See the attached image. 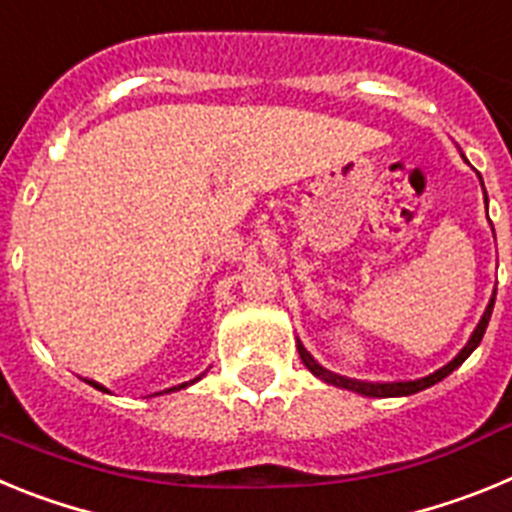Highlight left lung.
I'll list each match as a JSON object with an SVG mask.
<instances>
[{
  "label": "left lung",
  "mask_w": 512,
  "mask_h": 512,
  "mask_svg": "<svg viewBox=\"0 0 512 512\" xmlns=\"http://www.w3.org/2000/svg\"><path fill=\"white\" fill-rule=\"evenodd\" d=\"M492 307H495V292H492L490 305L485 307V312H482V318H479L477 328L472 330V336H469V341L464 343V348H461L459 354H456L446 366L436 369L433 374H428V377H423V379H413V382H359V379L338 377V374L328 372L325 366H320L318 361L312 359L310 351L302 346V341H297V351H300L302 364H305L307 369L315 374V377L323 379V382H328V384H333V387L351 390V392H356V395H364V397H408V395H415V392H420V390H428V387H433V384H438L441 379L449 377L454 369H459V366L469 359V354H472L474 348L479 346V341H482V336H485L487 323H490V315H492Z\"/></svg>",
  "instance_id": "1"
}]
</instances>
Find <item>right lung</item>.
Returning <instances> with one entry per match:
<instances>
[{
    "instance_id": "obj_1",
    "label": "right lung",
    "mask_w": 512,
    "mask_h": 512,
    "mask_svg": "<svg viewBox=\"0 0 512 512\" xmlns=\"http://www.w3.org/2000/svg\"><path fill=\"white\" fill-rule=\"evenodd\" d=\"M200 379H202V374H200V377H194V379H189V382H184V384H176V387H171V390H164V392H176V390H187L189 384H194V382H200ZM94 387H97V390H102V392H107V390H104V387H102V384H97V382H94ZM156 395H158V392H156Z\"/></svg>"
}]
</instances>
